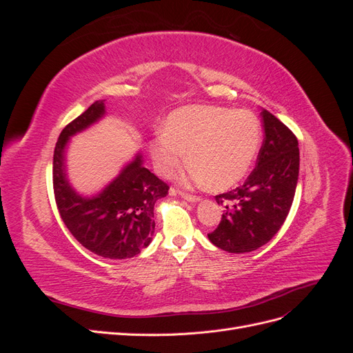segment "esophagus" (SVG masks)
Wrapping results in <instances>:
<instances>
[{
    "label": "esophagus",
    "mask_w": 353,
    "mask_h": 353,
    "mask_svg": "<svg viewBox=\"0 0 353 353\" xmlns=\"http://www.w3.org/2000/svg\"><path fill=\"white\" fill-rule=\"evenodd\" d=\"M176 193H179L181 194V197L183 199H185L187 201H199L200 200V197L199 196H194V194H188V193H183V191H176V190H172V194H176Z\"/></svg>",
    "instance_id": "esophagus-1"
}]
</instances>
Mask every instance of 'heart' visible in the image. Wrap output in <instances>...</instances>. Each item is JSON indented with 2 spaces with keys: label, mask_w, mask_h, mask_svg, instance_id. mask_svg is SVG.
I'll list each match as a JSON object with an SVG mask.
<instances>
[{
  "label": "heart",
  "mask_w": 353,
  "mask_h": 353,
  "mask_svg": "<svg viewBox=\"0 0 353 353\" xmlns=\"http://www.w3.org/2000/svg\"><path fill=\"white\" fill-rule=\"evenodd\" d=\"M262 138L261 123L250 110L219 105H185L168 116L165 131L156 134L150 152L157 172L172 176L193 162L183 176L185 184L213 188L237 184L250 169Z\"/></svg>",
  "instance_id": "b5f03b06"
}]
</instances>
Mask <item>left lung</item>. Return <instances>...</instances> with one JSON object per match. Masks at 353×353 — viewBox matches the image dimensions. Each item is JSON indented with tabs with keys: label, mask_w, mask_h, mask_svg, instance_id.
<instances>
[{
	"label": "left lung",
	"mask_w": 353,
	"mask_h": 353,
	"mask_svg": "<svg viewBox=\"0 0 353 353\" xmlns=\"http://www.w3.org/2000/svg\"><path fill=\"white\" fill-rule=\"evenodd\" d=\"M261 116L265 138L256 168L243 185L215 196L225 210L208 237L230 253L253 252L268 243L283 227L296 193L297 138L268 110Z\"/></svg>",
	"instance_id": "left-lung-1"
}]
</instances>
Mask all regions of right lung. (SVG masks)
Wrapping results in <instances>:
<instances>
[{"instance_id": "1", "label": "right lung", "mask_w": 353, "mask_h": 353, "mask_svg": "<svg viewBox=\"0 0 353 353\" xmlns=\"http://www.w3.org/2000/svg\"><path fill=\"white\" fill-rule=\"evenodd\" d=\"M103 114V100L95 101L61 131L52 157V188L61 221L85 249L108 259H126L150 244L154 203L168 194L169 185L143 166L141 154L97 196L82 197L69 185L65 172L68 140Z\"/></svg>"}]
</instances>
